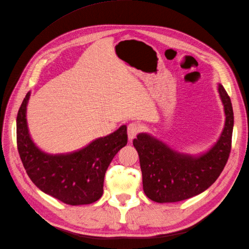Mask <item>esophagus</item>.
<instances>
[{"label":"esophagus","mask_w":249,"mask_h":249,"mask_svg":"<svg viewBox=\"0 0 249 249\" xmlns=\"http://www.w3.org/2000/svg\"><path fill=\"white\" fill-rule=\"evenodd\" d=\"M140 132V126L137 124H130L127 125V138H129V141H132L135 137L137 136V134Z\"/></svg>","instance_id":"1"}]
</instances>
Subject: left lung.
<instances>
[{
    "label": "left lung",
    "instance_id": "obj_1",
    "mask_svg": "<svg viewBox=\"0 0 249 249\" xmlns=\"http://www.w3.org/2000/svg\"><path fill=\"white\" fill-rule=\"evenodd\" d=\"M224 111L219 138L198 155L180 153L149 133L133 140L139 155L143 191L156 202H176L206 191L218 178L231 153L233 113L230 96L221 84L217 87Z\"/></svg>",
    "mask_w": 249,
    "mask_h": 249
}]
</instances>
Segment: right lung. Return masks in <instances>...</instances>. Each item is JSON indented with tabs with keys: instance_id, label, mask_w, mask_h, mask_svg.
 Returning <instances> with one entry per match:
<instances>
[{
	"instance_id": "obj_1",
	"label": "right lung",
	"mask_w": 249,
	"mask_h": 249,
	"mask_svg": "<svg viewBox=\"0 0 249 249\" xmlns=\"http://www.w3.org/2000/svg\"><path fill=\"white\" fill-rule=\"evenodd\" d=\"M29 91L17 118L19 157L29 178L37 188L71 206L89 205L103 195L105 173L114 156L126 145V125L92 140L84 147L65 154H49L35 144L29 132L27 106Z\"/></svg>"
}]
</instances>
